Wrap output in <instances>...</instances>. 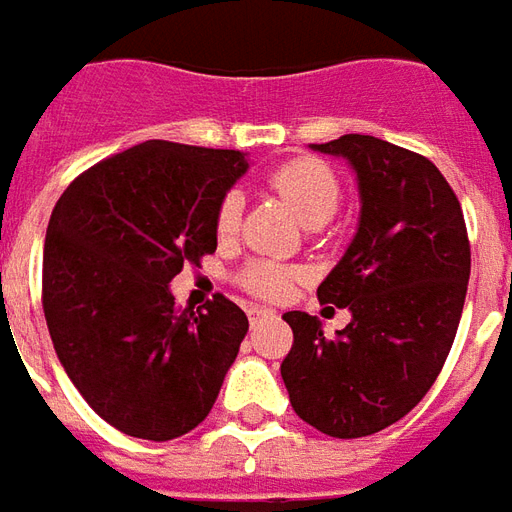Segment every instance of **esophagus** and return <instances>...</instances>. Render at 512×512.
<instances>
[{"label":"esophagus","instance_id":"1","mask_svg":"<svg viewBox=\"0 0 512 512\" xmlns=\"http://www.w3.org/2000/svg\"><path fill=\"white\" fill-rule=\"evenodd\" d=\"M246 315H249V323L257 326L260 321H266L268 315H271V310H266V307H246Z\"/></svg>","mask_w":512,"mask_h":512}]
</instances>
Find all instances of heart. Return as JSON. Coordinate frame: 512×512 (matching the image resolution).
<instances>
[{"instance_id":"heart-1","label":"heart","mask_w":512,"mask_h":512,"mask_svg":"<svg viewBox=\"0 0 512 512\" xmlns=\"http://www.w3.org/2000/svg\"><path fill=\"white\" fill-rule=\"evenodd\" d=\"M266 180L268 186L277 191L279 197L296 211L304 227H321V224L329 222L337 213L343 189H340V180L332 172V167L323 164L321 158H293V161H285L277 169H271ZM241 208H244V202H241L238 191H227L219 200L216 219H213V227H216L219 238H233L238 233ZM299 277V268L257 257V260H249L235 274V282L246 293L257 296V299L279 301L288 296L293 282Z\"/></svg>"}]
</instances>
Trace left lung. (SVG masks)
Masks as SVG:
<instances>
[{"label": "left lung", "instance_id": "left-lung-1", "mask_svg": "<svg viewBox=\"0 0 512 512\" xmlns=\"http://www.w3.org/2000/svg\"><path fill=\"white\" fill-rule=\"evenodd\" d=\"M321 153L351 161L362 219L318 288L351 323L326 337L307 312H285L293 348L282 362L293 411L334 439L389 428L428 395L461 323L472 249L461 202L433 161L365 134Z\"/></svg>", "mask_w": 512, "mask_h": 512}]
</instances>
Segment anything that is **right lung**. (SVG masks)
Returning <instances> with one entry per match:
<instances>
[{
  "mask_svg": "<svg viewBox=\"0 0 512 512\" xmlns=\"http://www.w3.org/2000/svg\"><path fill=\"white\" fill-rule=\"evenodd\" d=\"M238 150L150 139L84 169L43 244V315L65 373L128 436L169 441L208 417L249 321L216 293L180 310L169 282L216 252Z\"/></svg>",
  "mask_w": 512,
  "mask_h": 512,
  "instance_id": "obj_1",
  "label": "right lung"
}]
</instances>
